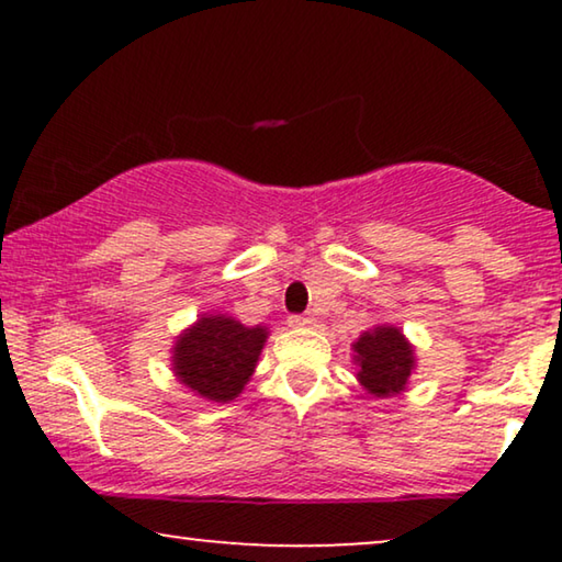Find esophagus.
I'll use <instances>...</instances> for the list:
<instances>
[{"label":"esophagus","mask_w":562,"mask_h":562,"mask_svg":"<svg viewBox=\"0 0 562 562\" xmlns=\"http://www.w3.org/2000/svg\"><path fill=\"white\" fill-rule=\"evenodd\" d=\"M314 325H317V319L312 314H294V317H289V327L294 329H310Z\"/></svg>","instance_id":"esophagus-1"}]
</instances>
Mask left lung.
I'll list each match as a JSON object with an SVG mask.
<instances>
[{"mask_svg": "<svg viewBox=\"0 0 562 562\" xmlns=\"http://www.w3.org/2000/svg\"><path fill=\"white\" fill-rule=\"evenodd\" d=\"M356 379L373 398H391L409 386L417 371V352L396 325H375L352 342Z\"/></svg>", "mask_w": 562, "mask_h": 562, "instance_id": "1", "label": "left lung"}]
</instances>
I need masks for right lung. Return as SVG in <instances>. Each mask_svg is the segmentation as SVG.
<instances>
[{"label":"right lung","instance_id":"obj_1","mask_svg":"<svg viewBox=\"0 0 562 562\" xmlns=\"http://www.w3.org/2000/svg\"><path fill=\"white\" fill-rule=\"evenodd\" d=\"M268 335L263 325L245 327L229 314L204 312L173 340L171 371L194 396L229 404L256 373Z\"/></svg>","mask_w":562,"mask_h":562}]
</instances>
